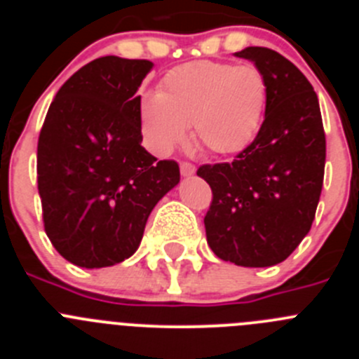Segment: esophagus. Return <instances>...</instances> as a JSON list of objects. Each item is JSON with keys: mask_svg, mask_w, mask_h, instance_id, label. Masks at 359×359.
I'll return each mask as SVG.
<instances>
[{"mask_svg": "<svg viewBox=\"0 0 359 359\" xmlns=\"http://www.w3.org/2000/svg\"><path fill=\"white\" fill-rule=\"evenodd\" d=\"M180 170H182V176H185V177L196 174V167L192 163H189V161H183V163L180 165Z\"/></svg>", "mask_w": 359, "mask_h": 359, "instance_id": "1", "label": "esophagus"}]
</instances>
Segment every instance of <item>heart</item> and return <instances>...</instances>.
<instances>
[{
    "label": "heart",
    "instance_id": "obj_1",
    "mask_svg": "<svg viewBox=\"0 0 359 359\" xmlns=\"http://www.w3.org/2000/svg\"><path fill=\"white\" fill-rule=\"evenodd\" d=\"M268 82L257 66L196 61L170 69L140 106V129L152 152L167 156L189 136L215 154L243 151L264 116Z\"/></svg>",
    "mask_w": 359,
    "mask_h": 359
}]
</instances>
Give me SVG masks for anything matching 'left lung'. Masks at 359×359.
Returning <instances> with one entry per match:
<instances>
[{"mask_svg":"<svg viewBox=\"0 0 359 359\" xmlns=\"http://www.w3.org/2000/svg\"><path fill=\"white\" fill-rule=\"evenodd\" d=\"M268 82L264 122L230 163L201 165L212 189L205 230L212 252L244 268L286 261L311 230L325 169L318 97L297 66L275 50L248 46Z\"/></svg>","mask_w":359,"mask_h":359,"instance_id":"8db88e82","label":"left lung"}]
</instances>
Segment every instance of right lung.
I'll use <instances>...</instances> for the list:
<instances>
[{"label":"right lung","mask_w":359,"mask_h":359,"mask_svg":"<svg viewBox=\"0 0 359 359\" xmlns=\"http://www.w3.org/2000/svg\"><path fill=\"white\" fill-rule=\"evenodd\" d=\"M145 59L98 57L75 72L44 118L37 189L53 248L81 268H106L138 250L156 203L180 183V167L142 147Z\"/></svg>","instance_id":"right-lung-1"}]
</instances>
